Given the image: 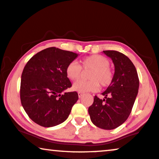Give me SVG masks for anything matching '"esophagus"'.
Returning a JSON list of instances; mask_svg holds the SVG:
<instances>
[{
  "mask_svg": "<svg viewBox=\"0 0 159 159\" xmlns=\"http://www.w3.org/2000/svg\"><path fill=\"white\" fill-rule=\"evenodd\" d=\"M78 97H79V98H81L82 96H83V94H84L82 93V92H78Z\"/></svg>",
  "mask_w": 159,
  "mask_h": 159,
  "instance_id": "34e87169",
  "label": "esophagus"
}]
</instances>
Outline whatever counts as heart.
Here are the masks:
<instances>
[{
    "instance_id": "heart-1",
    "label": "heart",
    "mask_w": 159,
    "mask_h": 159,
    "mask_svg": "<svg viewBox=\"0 0 159 159\" xmlns=\"http://www.w3.org/2000/svg\"><path fill=\"white\" fill-rule=\"evenodd\" d=\"M110 61L102 55H92L83 59L81 66L73 61L66 67V75L70 80L78 81L83 76L84 71H90L89 81H79L73 84V89L79 92L97 91L100 84L103 87L109 86L113 80L114 73L109 67Z\"/></svg>"
}]
</instances>
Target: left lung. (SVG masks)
<instances>
[{
  "instance_id": "obj_1",
  "label": "left lung",
  "mask_w": 159,
  "mask_h": 159,
  "mask_svg": "<svg viewBox=\"0 0 159 159\" xmlns=\"http://www.w3.org/2000/svg\"><path fill=\"white\" fill-rule=\"evenodd\" d=\"M114 65L111 84L102 94L103 100L94 96L88 109L92 123L105 130L119 127L129 116L137 96L139 80L132 61L123 53L103 51Z\"/></svg>"
}]
</instances>
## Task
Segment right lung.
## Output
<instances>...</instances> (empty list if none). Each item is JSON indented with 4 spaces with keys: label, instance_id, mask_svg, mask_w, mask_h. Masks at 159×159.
Here are the masks:
<instances>
[{
    "label": "right lung",
    "instance_id": "right-lung-1",
    "mask_svg": "<svg viewBox=\"0 0 159 159\" xmlns=\"http://www.w3.org/2000/svg\"><path fill=\"white\" fill-rule=\"evenodd\" d=\"M77 56L73 52L51 47L35 54L25 65L21 75V103L37 124L53 127L69 116L78 93L61 92L72 86L66 67Z\"/></svg>",
    "mask_w": 159,
    "mask_h": 159
}]
</instances>
